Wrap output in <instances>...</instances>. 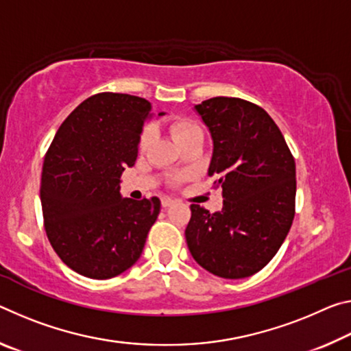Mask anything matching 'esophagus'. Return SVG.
Returning <instances> with one entry per match:
<instances>
[{"instance_id":"1","label":"esophagus","mask_w":351,"mask_h":351,"mask_svg":"<svg viewBox=\"0 0 351 351\" xmlns=\"http://www.w3.org/2000/svg\"><path fill=\"white\" fill-rule=\"evenodd\" d=\"M160 203H162L164 208H170V206L175 203V199H171V198H169V197H164L162 199H160Z\"/></svg>"}]
</instances>
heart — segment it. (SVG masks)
Wrapping results in <instances>:
<instances>
[{"mask_svg": "<svg viewBox=\"0 0 351 351\" xmlns=\"http://www.w3.org/2000/svg\"><path fill=\"white\" fill-rule=\"evenodd\" d=\"M169 131L175 143H181L184 141H189V138L203 136L202 128L193 123L192 120H187V119H173L169 125ZM152 141H153V130L147 128V130L143 131V134L141 136L138 147H141V149H145L149 143H152Z\"/></svg>", "mask_w": 351, "mask_h": 351, "instance_id": "1", "label": "heart"}]
</instances>
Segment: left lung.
Instances as JSON below:
<instances>
[{"label": "left lung", "mask_w": 351, "mask_h": 351, "mask_svg": "<svg viewBox=\"0 0 351 351\" xmlns=\"http://www.w3.org/2000/svg\"><path fill=\"white\" fill-rule=\"evenodd\" d=\"M213 137L208 175L223 208L191 204L186 241L192 258L215 276L241 280L270 263L295 215V160L280 128L245 99L215 97L193 106Z\"/></svg>", "instance_id": "obj_1"}]
</instances>
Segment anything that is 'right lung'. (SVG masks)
<instances>
[{
	"label": "right lung",
	"mask_w": 351,
	"mask_h": 351,
	"mask_svg": "<svg viewBox=\"0 0 351 351\" xmlns=\"http://www.w3.org/2000/svg\"><path fill=\"white\" fill-rule=\"evenodd\" d=\"M152 117L148 99L106 92L82 101L56 132L40 202L49 243L76 274L108 280L141 258L160 202L123 198L120 176L134 165Z\"/></svg>",
	"instance_id": "obj_1"
}]
</instances>
